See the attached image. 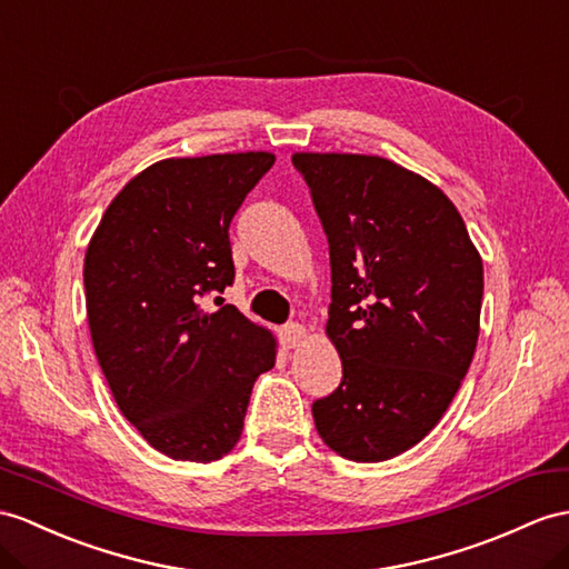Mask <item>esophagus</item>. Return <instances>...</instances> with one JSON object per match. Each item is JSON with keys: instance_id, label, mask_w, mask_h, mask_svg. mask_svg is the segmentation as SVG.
I'll use <instances>...</instances> for the list:
<instances>
[{"instance_id": "esophagus-1", "label": "esophagus", "mask_w": 569, "mask_h": 569, "mask_svg": "<svg viewBox=\"0 0 569 569\" xmlns=\"http://www.w3.org/2000/svg\"><path fill=\"white\" fill-rule=\"evenodd\" d=\"M307 328H303L301 323H287L284 328H282V332H280V338H282V345L287 350H292V348H299V345L307 340Z\"/></svg>"}]
</instances>
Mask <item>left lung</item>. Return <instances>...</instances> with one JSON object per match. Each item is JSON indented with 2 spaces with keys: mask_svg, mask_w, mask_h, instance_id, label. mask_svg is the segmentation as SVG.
Listing matches in <instances>:
<instances>
[{
  "mask_svg": "<svg viewBox=\"0 0 569 569\" xmlns=\"http://www.w3.org/2000/svg\"><path fill=\"white\" fill-rule=\"evenodd\" d=\"M330 248L326 336L342 381L313 403L326 445L357 463L422 441L473 362L482 258L453 202L383 157L297 151Z\"/></svg>",
  "mask_w": 569,
  "mask_h": 569,
  "instance_id": "8db88e82",
  "label": "left lung"
}]
</instances>
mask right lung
Masks as SVG:
<instances>
[{
  "label": "right lung",
  "mask_w": 569,
  "mask_h": 569,
  "mask_svg": "<svg viewBox=\"0 0 569 569\" xmlns=\"http://www.w3.org/2000/svg\"><path fill=\"white\" fill-rule=\"evenodd\" d=\"M270 151L163 159L130 178L84 258L91 342L120 412L149 447L210 463L241 439L277 340L207 292L233 282L229 224L270 171Z\"/></svg>",
  "instance_id": "1"
}]
</instances>
